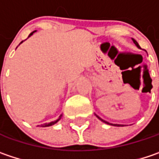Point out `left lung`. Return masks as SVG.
<instances>
[{
	"mask_svg": "<svg viewBox=\"0 0 159 159\" xmlns=\"http://www.w3.org/2000/svg\"><path fill=\"white\" fill-rule=\"evenodd\" d=\"M132 40H133V42L135 43V45H136V46H137V47H138L139 49H140V46L139 45V43L137 42V40H134V39H132ZM95 115H96V114H95ZM96 117L98 118V119H99V120H101L102 122H104V123H106V124H108V125H111V126H117V127H120V126L122 127V126H124V125H120V124H112V123H109V122H108V121H106V120L102 119L101 118H99V117H98V115H96Z\"/></svg>",
	"mask_w": 159,
	"mask_h": 159,
	"instance_id": "1",
	"label": "left lung"
}]
</instances>
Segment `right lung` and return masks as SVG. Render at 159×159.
I'll return each instance as SVG.
<instances>
[{
  "label": "right lung",
  "mask_w": 159,
  "mask_h": 159,
  "mask_svg": "<svg viewBox=\"0 0 159 159\" xmlns=\"http://www.w3.org/2000/svg\"><path fill=\"white\" fill-rule=\"evenodd\" d=\"M34 32H36V30L32 31V32H31V33H30V34L29 35V37H30V36H31V35H32V34H33ZM22 42H23V41H21L20 43H22ZM61 116H62V115H61V116H60V118H59L58 119H56L55 121H51V122H50V123H45V124H42V125H40V127H42V128H45V127H50V126H52V125L56 124V123H57V122H58V121H59V120L61 119ZM38 126H40V125H38Z\"/></svg>",
  "instance_id": "right-lung-1"
}]
</instances>
